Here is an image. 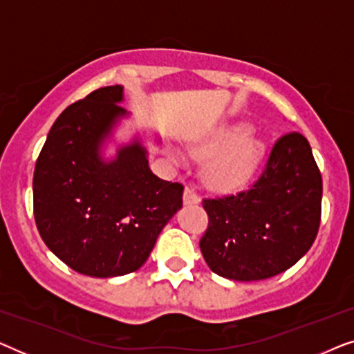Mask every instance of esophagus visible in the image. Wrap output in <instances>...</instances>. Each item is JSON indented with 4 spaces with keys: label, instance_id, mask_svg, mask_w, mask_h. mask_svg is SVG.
<instances>
[{
    "label": "esophagus",
    "instance_id": "1",
    "mask_svg": "<svg viewBox=\"0 0 354 354\" xmlns=\"http://www.w3.org/2000/svg\"><path fill=\"white\" fill-rule=\"evenodd\" d=\"M198 203H200V196L196 195L195 190H192V188H185V192H183V205L190 206V205H198Z\"/></svg>",
    "mask_w": 354,
    "mask_h": 354
}]
</instances>
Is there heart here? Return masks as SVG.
I'll list each match as a JSON object with an SVG mask.
<instances>
[{"instance_id": "heart-1", "label": "heart", "mask_w": 354, "mask_h": 354, "mask_svg": "<svg viewBox=\"0 0 354 354\" xmlns=\"http://www.w3.org/2000/svg\"><path fill=\"white\" fill-rule=\"evenodd\" d=\"M251 125L245 120L221 125L209 137L192 147L196 159H209L205 167V178L211 188L232 192L246 185L259 169L264 158V145L253 137ZM174 158L183 159L177 151Z\"/></svg>"}]
</instances>
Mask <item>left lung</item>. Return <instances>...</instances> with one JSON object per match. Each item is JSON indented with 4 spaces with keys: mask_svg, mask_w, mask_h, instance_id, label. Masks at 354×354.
I'll return each mask as SVG.
<instances>
[{
    "mask_svg": "<svg viewBox=\"0 0 354 354\" xmlns=\"http://www.w3.org/2000/svg\"><path fill=\"white\" fill-rule=\"evenodd\" d=\"M322 177L301 133L274 145L250 190L205 200L209 227L200 240L206 264L221 277L253 282L297 264L321 222Z\"/></svg>",
    "mask_w": 354,
    "mask_h": 354,
    "instance_id": "left-lung-1",
    "label": "left lung"
}]
</instances>
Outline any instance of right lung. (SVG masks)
<instances>
[{
	"label": "right lung",
	"mask_w": 354,
	"mask_h": 354,
	"mask_svg": "<svg viewBox=\"0 0 354 354\" xmlns=\"http://www.w3.org/2000/svg\"><path fill=\"white\" fill-rule=\"evenodd\" d=\"M124 86H103L62 111L33 174V214L48 248L75 272L119 277L142 268L182 207L183 187L148 166L147 132L108 145L124 119ZM159 145L158 135H153Z\"/></svg>",
	"instance_id": "obj_1"
}]
</instances>
